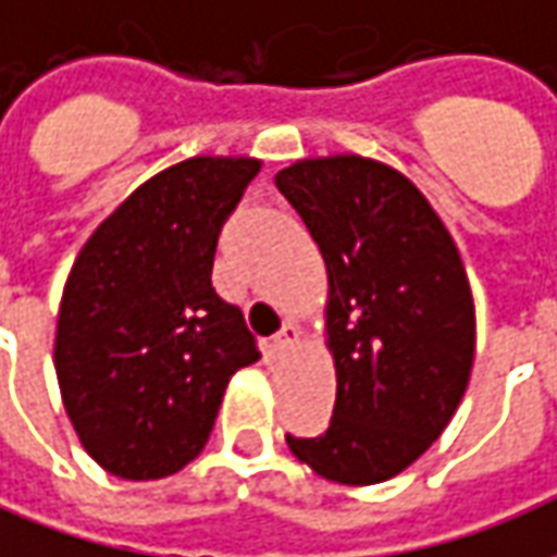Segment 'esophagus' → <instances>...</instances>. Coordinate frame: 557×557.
<instances>
[{
  "label": "esophagus",
  "mask_w": 557,
  "mask_h": 557,
  "mask_svg": "<svg viewBox=\"0 0 557 557\" xmlns=\"http://www.w3.org/2000/svg\"><path fill=\"white\" fill-rule=\"evenodd\" d=\"M298 339H301V331H298V325L286 322V325L280 327L277 337H274V351H277V355H286V351H292L295 346H298Z\"/></svg>",
  "instance_id": "34e87169"
}]
</instances>
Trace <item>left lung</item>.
<instances>
[{
    "label": "left lung",
    "mask_w": 557,
    "mask_h": 557,
    "mask_svg": "<svg viewBox=\"0 0 557 557\" xmlns=\"http://www.w3.org/2000/svg\"><path fill=\"white\" fill-rule=\"evenodd\" d=\"M327 268L334 418L289 450L334 483L394 478L454 418L474 363V301L426 196L379 160H298L277 172Z\"/></svg>",
    "instance_id": "left-lung-1"
}]
</instances>
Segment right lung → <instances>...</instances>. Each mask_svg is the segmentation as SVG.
Returning a JSON list of instances; mask_svg holds the SVG:
<instances>
[{
  "instance_id": "1",
  "label": "right lung",
  "mask_w": 557,
  "mask_h": 557,
  "mask_svg": "<svg viewBox=\"0 0 557 557\" xmlns=\"http://www.w3.org/2000/svg\"><path fill=\"white\" fill-rule=\"evenodd\" d=\"M253 158H190L139 184L71 268L55 375L79 442L110 474L158 480L206 447L223 391L262 355L211 286L218 235Z\"/></svg>"
}]
</instances>
